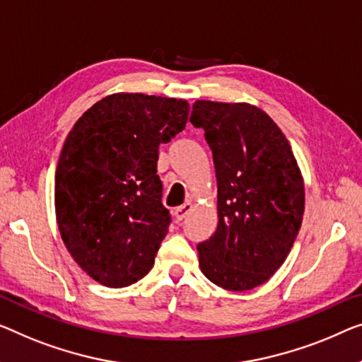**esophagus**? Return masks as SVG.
Returning <instances> with one entry per match:
<instances>
[{"mask_svg":"<svg viewBox=\"0 0 362 362\" xmlns=\"http://www.w3.org/2000/svg\"><path fill=\"white\" fill-rule=\"evenodd\" d=\"M192 208H193V204L190 203V202H187V203H183L182 206H179V208H175V211H174V216H175V219L177 221H182V219H185V216L192 211Z\"/></svg>","mask_w":362,"mask_h":362,"instance_id":"34e87169","label":"esophagus"}]
</instances>
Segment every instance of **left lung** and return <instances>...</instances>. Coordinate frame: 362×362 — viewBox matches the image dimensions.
Here are the masks:
<instances>
[{"mask_svg": "<svg viewBox=\"0 0 362 362\" xmlns=\"http://www.w3.org/2000/svg\"><path fill=\"white\" fill-rule=\"evenodd\" d=\"M190 122L204 129L218 180V228L198 244L199 268L216 286L249 291L289 255L305 192L288 138L247 102L197 100Z\"/></svg>", "mask_w": 362, "mask_h": 362, "instance_id": "obj_1", "label": "left lung"}]
</instances>
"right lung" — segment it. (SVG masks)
<instances>
[{"mask_svg":"<svg viewBox=\"0 0 362 362\" xmlns=\"http://www.w3.org/2000/svg\"><path fill=\"white\" fill-rule=\"evenodd\" d=\"M190 104L174 97H102L64 139L55 174L63 244L83 272L107 288L151 272L169 230L160 203L159 146L187 125Z\"/></svg>","mask_w":362,"mask_h":362,"instance_id":"obj_1","label":"right lung"}]
</instances>
